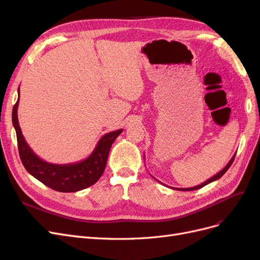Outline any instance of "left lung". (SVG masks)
Instances as JSON below:
<instances>
[{
	"label": "left lung",
	"instance_id": "1",
	"mask_svg": "<svg viewBox=\"0 0 260 260\" xmlns=\"http://www.w3.org/2000/svg\"><path fill=\"white\" fill-rule=\"evenodd\" d=\"M236 155V154H235ZM235 155L231 158V160L229 161V163L228 165L219 172V173H217L216 175H214L213 177H211L210 179H208L207 181H204L203 183H201V184H199V185H196V186H193V187H185V188H177V187H172V188H174V189H179V190H195V189H199V188H201V187H203L204 185H207V184H209V183H211V182H213V181H216L217 179H219V178H221V177L224 175V173L229 170V168L232 166V163H233V161H234V158H235ZM161 183V182H160Z\"/></svg>",
	"mask_w": 260,
	"mask_h": 260
}]
</instances>
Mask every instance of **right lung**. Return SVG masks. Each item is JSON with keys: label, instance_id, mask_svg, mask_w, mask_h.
<instances>
[{"label": "right lung", "instance_id": "add662e5", "mask_svg": "<svg viewBox=\"0 0 260 260\" xmlns=\"http://www.w3.org/2000/svg\"><path fill=\"white\" fill-rule=\"evenodd\" d=\"M18 92V101L12 108V124L17 133L20 158L26 171L46 186L62 193L78 192L97 182L106 167L109 149L123 129L102 136L86 159L68 165H53L37 156L24 138L18 120L20 87Z\"/></svg>", "mask_w": 260, "mask_h": 260}]
</instances>
